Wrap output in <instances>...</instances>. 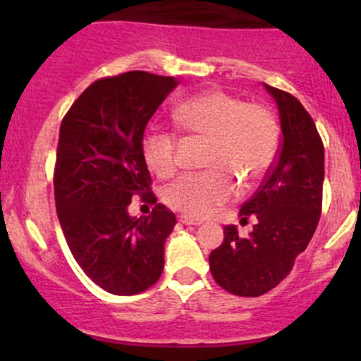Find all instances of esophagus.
<instances>
[{"label":"esophagus","mask_w":361,"mask_h":361,"mask_svg":"<svg viewBox=\"0 0 361 361\" xmlns=\"http://www.w3.org/2000/svg\"><path fill=\"white\" fill-rule=\"evenodd\" d=\"M180 224L188 225V227H199V225H201V221L192 220V218H188V216H180Z\"/></svg>","instance_id":"obj_1"}]
</instances>
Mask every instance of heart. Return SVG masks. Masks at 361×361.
<instances>
[{
  "instance_id": "obj_1",
  "label": "heart",
  "mask_w": 361,
  "mask_h": 361,
  "mask_svg": "<svg viewBox=\"0 0 361 361\" xmlns=\"http://www.w3.org/2000/svg\"><path fill=\"white\" fill-rule=\"evenodd\" d=\"M178 126L190 136L207 140L204 173H188L164 190V202L190 218H206L238 194L234 176L257 183L274 162L279 129L262 104L211 89L183 101L174 111ZM178 140L173 133L148 129L141 136V155L160 178L174 173Z\"/></svg>"
}]
</instances>
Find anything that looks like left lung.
I'll use <instances>...</instances> for the list:
<instances>
[{"mask_svg":"<svg viewBox=\"0 0 361 361\" xmlns=\"http://www.w3.org/2000/svg\"><path fill=\"white\" fill-rule=\"evenodd\" d=\"M279 111L283 141L278 162L257 194L239 209L241 220L257 218L248 238L224 227V243L209 255L214 281L239 297L276 288L307 248L322 213L325 152L311 115L292 94L264 83Z\"/></svg>","mask_w":361,"mask_h":361,"instance_id":"8db88e82","label":"left lung"}]
</instances>
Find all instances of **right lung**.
Segmentation results:
<instances>
[{
    "label": "right lung",
    "mask_w": 361,
    "mask_h": 361,
    "mask_svg": "<svg viewBox=\"0 0 361 361\" xmlns=\"http://www.w3.org/2000/svg\"><path fill=\"white\" fill-rule=\"evenodd\" d=\"M178 83L147 71L97 80L61 123L54 174L59 224L83 272L113 295L145 292L164 271L176 216L162 204L140 218L127 207L136 195L157 202L148 194L141 136Z\"/></svg>",
    "instance_id": "right-lung-1"
}]
</instances>
